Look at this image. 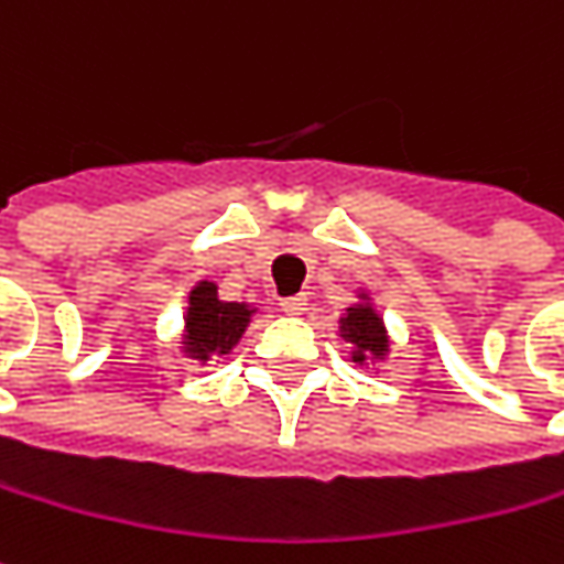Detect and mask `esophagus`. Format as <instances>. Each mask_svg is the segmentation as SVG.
I'll return each mask as SVG.
<instances>
[{"mask_svg":"<svg viewBox=\"0 0 564 564\" xmlns=\"http://www.w3.org/2000/svg\"><path fill=\"white\" fill-rule=\"evenodd\" d=\"M305 305H308V296H302V293H299V296L281 299V308L286 314H302L305 312Z\"/></svg>","mask_w":564,"mask_h":564,"instance_id":"obj_1","label":"esophagus"}]
</instances>
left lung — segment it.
Masks as SVG:
<instances>
[{
	"mask_svg": "<svg viewBox=\"0 0 564 564\" xmlns=\"http://www.w3.org/2000/svg\"><path fill=\"white\" fill-rule=\"evenodd\" d=\"M339 336L351 346V361H382L389 358V330L382 324V314L377 312V305L370 302L367 293H358V302L346 308V314L339 317Z\"/></svg>",
	"mask_w": 564,
	"mask_h": 564,
	"instance_id": "left-lung-1",
	"label": "left lung"
}]
</instances>
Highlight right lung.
<instances>
[{
	"label": "right lung",
	"instance_id": "1",
	"mask_svg": "<svg viewBox=\"0 0 564 564\" xmlns=\"http://www.w3.org/2000/svg\"><path fill=\"white\" fill-rule=\"evenodd\" d=\"M250 302H225L218 299V286L213 281H200L187 293L185 333H182V351L191 361H213L221 355H231L240 343L243 330L250 327Z\"/></svg>",
	"mask_w": 564,
	"mask_h": 564
}]
</instances>
